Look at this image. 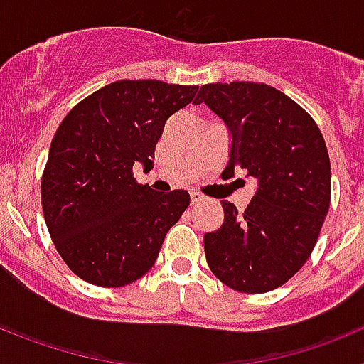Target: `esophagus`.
Segmentation results:
<instances>
[{
    "mask_svg": "<svg viewBox=\"0 0 364 364\" xmlns=\"http://www.w3.org/2000/svg\"><path fill=\"white\" fill-rule=\"evenodd\" d=\"M202 200H204V197H202L200 193H195V191L191 193V204H198V202Z\"/></svg>",
    "mask_w": 364,
    "mask_h": 364,
    "instance_id": "1",
    "label": "esophagus"
}]
</instances>
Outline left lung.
<instances>
[{"label":"left lung","instance_id":"left-lung-1","mask_svg":"<svg viewBox=\"0 0 364 364\" xmlns=\"http://www.w3.org/2000/svg\"><path fill=\"white\" fill-rule=\"evenodd\" d=\"M204 102L231 136L222 178L257 180L246 210L222 202L224 222L204 235L215 277L231 290L266 294L290 281L314 252L330 208V159L319 127L275 87L255 82L202 85Z\"/></svg>","mask_w":364,"mask_h":364}]
</instances>
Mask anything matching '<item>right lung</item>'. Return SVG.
<instances>
[{"mask_svg": "<svg viewBox=\"0 0 364 364\" xmlns=\"http://www.w3.org/2000/svg\"><path fill=\"white\" fill-rule=\"evenodd\" d=\"M197 85L120 80L82 100L53 138L41 178L43 217L58 253L80 279L104 288L146 275L189 193L138 184L167 118L197 104Z\"/></svg>", "mask_w": 364, "mask_h": 364, "instance_id": "1", "label": "right lung"}]
</instances>
